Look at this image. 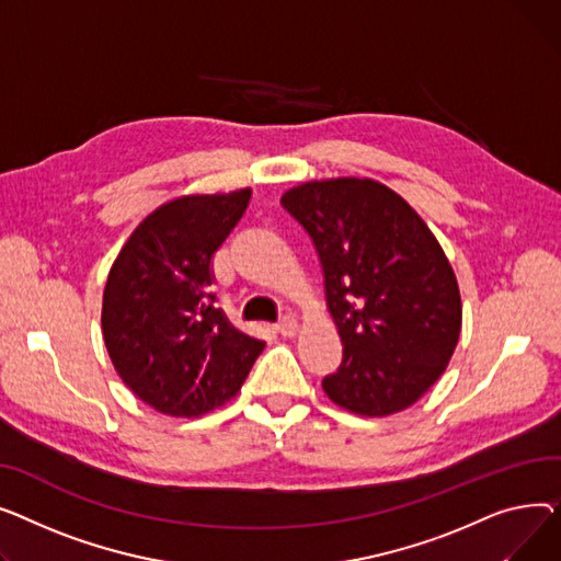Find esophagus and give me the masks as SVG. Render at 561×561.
<instances>
[{
  "instance_id": "obj_1",
  "label": "esophagus",
  "mask_w": 561,
  "mask_h": 561,
  "mask_svg": "<svg viewBox=\"0 0 561 561\" xmlns=\"http://www.w3.org/2000/svg\"><path fill=\"white\" fill-rule=\"evenodd\" d=\"M276 333L280 337H296V333H299V321H296L294 317H285L278 325H276Z\"/></svg>"
}]
</instances>
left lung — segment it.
<instances>
[{
  "label": "left lung",
  "instance_id": "left-lung-1",
  "mask_svg": "<svg viewBox=\"0 0 561 561\" xmlns=\"http://www.w3.org/2000/svg\"><path fill=\"white\" fill-rule=\"evenodd\" d=\"M280 206L314 244L344 346L325 397L359 416L408 410L442 378L462 331L457 278L433 230L374 179L308 181Z\"/></svg>",
  "mask_w": 561,
  "mask_h": 561
}]
</instances>
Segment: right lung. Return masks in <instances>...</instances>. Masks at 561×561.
<instances>
[{"label": "right lung", "instance_id": "1", "mask_svg": "<svg viewBox=\"0 0 561 561\" xmlns=\"http://www.w3.org/2000/svg\"><path fill=\"white\" fill-rule=\"evenodd\" d=\"M251 190L183 194L149 213L119 249L102 304L111 362L140 401L202 416L242 389L265 342L236 331L215 296L210 260Z\"/></svg>", "mask_w": 561, "mask_h": 561}]
</instances>
